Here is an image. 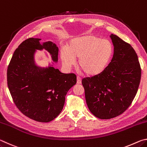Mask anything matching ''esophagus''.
Instances as JSON below:
<instances>
[{
	"label": "esophagus",
	"instance_id": "esophagus-1",
	"mask_svg": "<svg viewBox=\"0 0 147 147\" xmlns=\"http://www.w3.org/2000/svg\"><path fill=\"white\" fill-rule=\"evenodd\" d=\"M77 84H82V79L80 77H79V76H77Z\"/></svg>",
	"mask_w": 147,
	"mask_h": 147
}]
</instances>
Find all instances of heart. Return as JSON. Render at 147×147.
Here are the masks:
<instances>
[{
  "instance_id": "b5f03b06",
  "label": "heart",
  "mask_w": 147,
  "mask_h": 147,
  "mask_svg": "<svg viewBox=\"0 0 147 147\" xmlns=\"http://www.w3.org/2000/svg\"><path fill=\"white\" fill-rule=\"evenodd\" d=\"M113 45L108 39L93 35L72 39L68 49H61L60 56L63 64L71 67L78 59V67L88 76H95L102 72L112 56Z\"/></svg>"
}]
</instances>
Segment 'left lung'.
Instances as JSON below:
<instances>
[{"label": "left lung", "instance_id": "obj_1", "mask_svg": "<svg viewBox=\"0 0 147 147\" xmlns=\"http://www.w3.org/2000/svg\"><path fill=\"white\" fill-rule=\"evenodd\" d=\"M109 37L113 45L111 62L101 73L82 81L89 111L100 119L115 117L130 106L141 75L133 47L116 35L111 34Z\"/></svg>", "mask_w": 147, "mask_h": 147}]
</instances>
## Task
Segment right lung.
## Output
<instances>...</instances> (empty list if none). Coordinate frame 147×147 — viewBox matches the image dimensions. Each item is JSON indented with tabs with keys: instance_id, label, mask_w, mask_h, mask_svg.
I'll return each mask as SVG.
<instances>
[{
	"instance_id": "right-lung-1",
	"label": "right lung",
	"mask_w": 147,
	"mask_h": 147,
	"mask_svg": "<svg viewBox=\"0 0 147 147\" xmlns=\"http://www.w3.org/2000/svg\"><path fill=\"white\" fill-rule=\"evenodd\" d=\"M40 40L29 38L15 51L8 67L7 81L19 110L34 121L48 123L61 113L67 93L76 84V76L54 67L58 61V47L51 41L41 43ZM43 49L53 61L46 67L38 66L34 60L36 51Z\"/></svg>"
}]
</instances>
